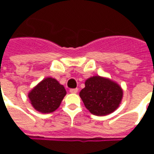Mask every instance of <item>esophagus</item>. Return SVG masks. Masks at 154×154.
<instances>
[{
    "mask_svg": "<svg viewBox=\"0 0 154 154\" xmlns=\"http://www.w3.org/2000/svg\"><path fill=\"white\" fill-rule=\"evenodd\" d=\"M69 91H70L71 93H77V92H78V89H77V88H72V89H70Z\"/></svg>",
    "mask_w": 154,
    "mask_h": 154,
    "instance_id": "1",
    "label": "esophagus"
}]
</instances>
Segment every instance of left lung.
I'll list each match as a JSON object with an SVG mask.
<instances>
[{
    "mask_svg": "<svg viewBox=\"0 0 154 154\" xmlns=\"http://www.w3.org/2000/svg\"><path fill=\"white\" fill-rule=\"evenodd\" d=\"M79 95L91 113L102 116L112 113L119 107L123 90L119 84L110 79L94 76L85 82V87Z\"/></svg>",
    "mask_w": 154,
    "mask_h": 154,
    "instance_id": "obj_1",
    "label": "left lung"
}]
</instances>
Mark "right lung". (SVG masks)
<instances>
[{
  "label": "right lung",
  "mask_w": 154,
  "mask_h": 154,
  "mask_svg": "<svg viewBox=\"0 0 154 154\" xmlns=\"http://www.w3.org/2000/svg\"><path fill=\"white\" fill-rule=\"evenodd\" d=\"M66 93L63 86L56 79L46 77L29 92L28 97L35 110L48 114L57 110Z\"/></svg>",
  "instance_id": "add662e5"
}]
</instances>
